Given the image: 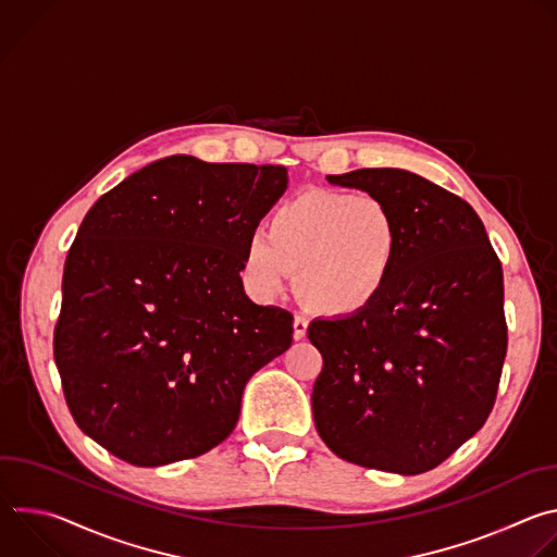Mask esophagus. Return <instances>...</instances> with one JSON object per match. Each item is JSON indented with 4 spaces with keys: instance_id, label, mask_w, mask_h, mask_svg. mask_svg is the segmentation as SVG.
I'll return each instance as SVG.
<instances>
[{
    "instance_id": "esophagus-1",
    "label": "esophagus",
    "mask_w": 557,
    "mask_h": 557,
    "mask_svg": "<svg viewBox=\"0 0 557 557\" xmlns=\"http://www.w3.org/2000/svg\"><path fill=\"white\" fill-rule=\"evenodd\" d=\"M306 331H308V320H304V317H295L293 320V337L299 342L306 337Z\"/></svg>"
}]
</instances>
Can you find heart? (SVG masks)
I'll return each mask as SVG.
<instances>
[{"label": "heart", "mask_w": 557, "mask_h": 557, "mask_svg": "<svg viewBox=\"0 0 557 557\" xmlns=\"http://www.w3.org/2000/svg\"><path fill=\"white\" fill-rule=\"evenodd\" d=\"M404 243L401 222L370 194L308 189L280 205L243 249V280L260 301L297 295L317 312L346 317L387 286Z\"/></svg>", "instance_id": "obj_1"}]
</instances>
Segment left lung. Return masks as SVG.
<instances>
[{
    "label": "left lung",
    "instance_id": "1",
    "mask_svg": "<svg viewBox=\"0 0 557 557\" xmlns=\"http://www.w3.org/2000/svg\"><path fill=\"white\" fill-rule=\"evenodd\" d=\"M392 207L404 243L385 290L361 312L317 317L310 344L322 441L344 460L414 475L479 432L507 355L503 267L462 198L406 170L326 176Z\"/></svg>",
    "mask_w": 557,
    "mask_h": 557
}]
</instances>
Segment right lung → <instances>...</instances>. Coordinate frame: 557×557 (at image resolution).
<instances>
[{"label":"right lung","instance_id":"add662e5","mask_svg":"<svg viewBox=\"0 0 557 557\" xmlns=\"http://www.w3.org/2000/svg\"><path fill=\"white\" fill-rule=\"evenodd\" d=\"M282 165L161 158L103 194L63 267L54 361L84 434L161 467L222 443L247 381L290 348L293 314L253 304L247 237L282 198Z\"/></svg>","mask_w":557,"mask_h":557}]
</instances>
